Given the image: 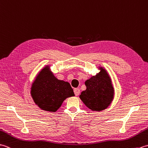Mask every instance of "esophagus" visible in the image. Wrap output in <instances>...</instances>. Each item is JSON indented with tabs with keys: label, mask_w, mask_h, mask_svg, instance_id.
Wrapping results in <instances>:
<instances>
[{
	"label": "esophagus",
	"mask_w": 148,
	"mask_h": 148,
	"mask_svg": "<svg viewBox=\"0 0 148 148\" xmlns=\"http://www.w3.org/2000/svg\"><path fill=\"white\" fill-rule=\"evenodd\" d=\"M74 93L75 94V96H78V95H79L80 93V90L79 89V88H75V89H74Z\"/></svg>",
	"instance_id": "34e87169"
}]
</instances>
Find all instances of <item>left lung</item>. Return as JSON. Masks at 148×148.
Returning a JSON list of instances; mask_svg holds the SVG:
<instances>
[{
	"label": "left lung",
	"mask_w": 148,
	"mask_h": 148,
	"mask_svg": "<svg viewBox=\"0 0 148 148\" xmlns=\"http://www.w3.org/2000/svg\"><path fill=\"white\" fill-rule=\"evenodd\" d=\"M87 88L80 96L85 106L93 111H101L109 106L113 100L114 90L110 78L104 69L96 76L85 81Z\"/></svg>",
	"instance_id": "1"
}]
</instances>
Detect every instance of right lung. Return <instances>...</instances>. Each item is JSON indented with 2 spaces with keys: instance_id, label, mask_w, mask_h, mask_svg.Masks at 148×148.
<instances>
[{
  "instance_id": "1",
  "label": "right lung",
  "mask_w": 148,
  "mask_h": 148,
  "mask_svg": "<svg viewBox=\"0 0 148 148\" xmlns=\"http://www.w3.org/2000/svg\"><path fill=\"white\" fill-rule=\"evenodd\" d=\"M47 68L43 69L36 78L32 84L31 94L39 108L55 112L64 100L75 94L70 84L57 79Z\"/></svg>"
}]
</instances>
